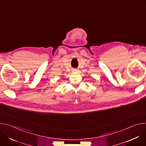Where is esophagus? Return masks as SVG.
Wrapping results in <instances>:
<instances>
[{"label":"esophagus","mask_w":146,"mask_h":146,"mask_svg":"<svg viewBox=\"0 0 146 146\" xmlns=\"http://www.w3.org/2000/svg\"><path fill=\"white\" fill-rule=\"evenodd\" d=\"M73 72H79L80 70L78 69H77V70H73Z\"/></svg>","instance_id":"1"}]
</instances>
